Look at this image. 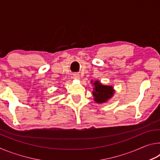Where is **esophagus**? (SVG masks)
Instances as JSON below:
<instances>
[{"label": "esophagus", "mask_w": 160, "mask_h": 160, "mask_svg": "<svg viewBox=\"0 0 160 160\" xmlns=\"http://www.w3.org/2000/svg\"><path fill=\"white\" fill-rule=\"evenodd\" d=\"M72 76H73L74 79H77V80L80 79V75L78 74V73H74L73 75H72Z\"/></svg>", "instance_id": "1"}]
</instances>
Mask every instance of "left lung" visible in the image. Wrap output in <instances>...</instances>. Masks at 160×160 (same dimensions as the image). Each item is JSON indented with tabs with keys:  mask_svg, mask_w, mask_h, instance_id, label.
I'll list each match as a JSON object with an SVG mask.
<instances>
[{
	"mask_svg": "<svg viewBox=\"0 0 160 160\" xmlns=\"http://www.w3.org/2000/svg\"><path fill=\"white\" fill-rule=\"evenodd\" d=\"M91 82H92V81H91ZM93 85L94 88H93L92 94L95 102L98 104L104 103L113 97L115 91L112 86L102 85L98 80L94 81Z\"/></svg>",
	"mask_w": 160,
	"mask_h": 160,
	"instance_id": "8db88e82",
	"label": "left lung"
}]
</instances>
